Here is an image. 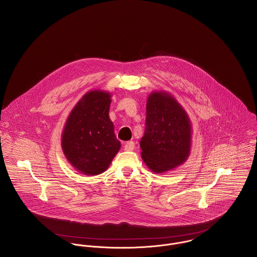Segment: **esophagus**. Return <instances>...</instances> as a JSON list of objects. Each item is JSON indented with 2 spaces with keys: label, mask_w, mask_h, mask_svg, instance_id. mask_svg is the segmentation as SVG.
Segmentation results:
<instances>
[{
  "label": "esophagus",
  "mask_w": 257,
  "mask_h": 257,
  "mask_svg": "<svg viewBox=\"0 0 257 257\" xmlns=\"http://www.w3.org/2000/svg\"><path fill=\"white\" fill-rule=\"evenodd\" d=\"M134 148H135V143L134 142H127L123 146V149L125 151H132V150H134Z\"/></svg>",
  "instance_id": "34e87169"
}]
</instances>
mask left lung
<instances>
[{
	"label": "left lung",
	"mask_w": 257,
	"mask_h": 257,
	"mask_svg": "<svg viewBox=\"0 0 257 257\" xmlns=\"http://www.w3.org/2000/svg\"><path fill=\"white\" fill-rule=\"evenodd\" d=\"M192 123L181 104L166 91H153L147 101L146 131L141 140L147 167L163 174L186 162L192 147Z\"/></svg>",
	"instance_id": "8db88e82"
}]
</instances>
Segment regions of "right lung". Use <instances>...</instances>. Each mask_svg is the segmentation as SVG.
Instances as JSON below:
<instances>
[{"label": "right lung", "instance_id": "obj_1", "mask_svg": "<svg viewBox=\"0 0 257 257\" xmlns=\"http://www.w3.org/2000/svg\"><path fill=\"white\" fill-rule=\"evenodd\" d=\"M110 92L91 90L76 103L61 135L67 161L78 172L96 176L105 172L120 148L109 111Z\"/></svg>", "mask_w": 257, "mask_h": 257}]
</instances>
